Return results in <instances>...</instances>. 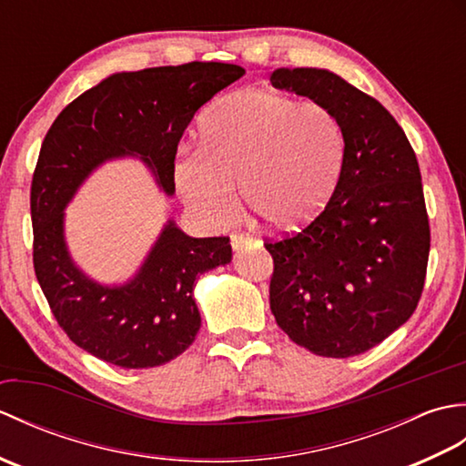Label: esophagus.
I'll return each instance as SVG.
<instances>
[{
    "label": "esophagus",
    "instance_id": "34e87169",
    "mask_svg": "<svg viewBox=\"0 0 466 466\" xmlns=\"http://www.w3.org/2000/svg\"><path fill=\"white\" fill-rule=\"evenodd\" d=\"M254 242L256 240L252 238V236H248V234H232L230 236V244H232L234 250H240V248H244V246L254 244Z\"/></svg>",
    "mask_w": 466,
    "mask_h": 466
}]
</instances>
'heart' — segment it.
Here are the masks:
<instances>
[{
  "label": "heart",
  "mask_w": 466,
  "mask_h": 466,
  "mask_svg": "<svg viewBox=\"0 0 466 466\" xmlns=\"http://www.w3.org/2000/svg\"><path fill=\"white\" fill-rule=\"evenodd\" d=\"M344 134L320 102L276 92H240L200 122L198 147H180L172 180L202 222L224 226L246 206L274 230H294L319 216L339 184Z\"/></svg>",
  "instance_id": "b5f03b06"
}]
</instances>
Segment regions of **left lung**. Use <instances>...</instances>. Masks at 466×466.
<instances>
[{
    "label": "left lung",
    "instance_id": "1",
    "mask_svg": "<svg viewBox=\"0 0 466 466\" xmlns=\"http://www.w3.org/2000/svg\"><path fill=\"white\" fill-rule=\"evenodd\" d=\"M274 87L324 104L344 134L342 170L324 210L264 246L270 310L290 340L329 359L380 344L417 310L431 250L417 156L372 96L316 67H280Z\"/></svg>",
    "mask_w": 466,
    "mask_h": 466
}]
</instances>
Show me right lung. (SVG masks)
Wrapping results in <instances>:
<instances>
[{
  "label": "right lung",
  "mask_w": 466,
  "mask_h": 466,
  "mask_svg": "<svg viewBox=\"0 0 466 466\" xmlns=\"http://www.w3.org/2000/svg\"><path fill=\"white\" fill-rule=\"evenodd\" d=\"M234 64L190 62L114 74L67 104L49 127L32 177L34 270L69 340L120 369H152L182 354L200 330L194 280L228 264V236L190 238L170 220L132 282L107 289L76 268L64 242V208L94 167L137 154L166 194L194 114L240 80Z\"/></svg>",
  "instance_id": "obj_1"
}]
</instances>
